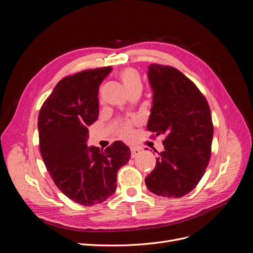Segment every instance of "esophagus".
<instances>
[{"instance_id": "34e87169", "label": "esophagus", "mask_w": 253, "mask_h": 253, "mask_svg": "<svg viewBox=\"0 0 253 253\" xmlns=\"http://www.w3.org/2000/svg\"><path fill=\"white\" fill-rule=\"evenodd\" d=\"M140 153H141L140 149L136 148V147H131V156H132V158L137 157V156L140 154Z\"/></svg>"}]
</instances>
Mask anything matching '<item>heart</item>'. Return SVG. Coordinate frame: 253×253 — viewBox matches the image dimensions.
I'll list each match as a JSON object with an SVG mask.
<instances>
[{"label":"heart","instance_id":"obj_1","mask_svg":"<svg viewBox=\"0 0 253 253\" xmlns=\"http://www.w3.org/2000/svg\"><path fill=\"white\" fill-rule=\"evenodd\" d=\"M119 78L124 84L126 90L128 93V95L134 91H139L142 88V83L139 74L137 73L133 68H126L122 71L119 75ZM117 134L119 137L124 139L131 138L133 135V126L131 121H124L119 124L117 127Z\"/></svg>","mask_w":253,"mask_h":253}]
</instances>
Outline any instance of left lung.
Wrapping results in <instances>:
<instances>
[{
    "label": "left lung",
    "instance_id": "obj_1",
    "mask_svg": "<svg viewBox=\"0 0 253 253\" xmlns=\"http://www.w3.org/2000/svg\"><path fill=\"white\" fill-rule=\"evenodd\" d=\"M148 68L153 103L147 127L166 138L165 151L145 185L158 196L182 197L197 186L209 164L211 111L201 90L181 72L160 64Z\"/></svg>",
    "mask_w": 253,
    "mask_h": 253
}]
</instances>
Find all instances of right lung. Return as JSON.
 Instances as JSON below:
<instances>
[{
    "label": "right lung",
    "instance_id": "add662e5",
    "mask_svg": "<svg viewBox=\"0 0 253 253\" xmlns=\"http://www.w3.org/2000/svg\"><path fill=\"white\" fill-rule=\"evenodd\" d=\"M111 66L86 70L60 80L38 117L43 162L58 189L75 203L94 206L116 190L117 172L131 152L122 141L104 151L87 147V126L98 118V90Z\"/></svg>",
    "mask_w": 253,
    "mask_h": 253
}]
</instances>
